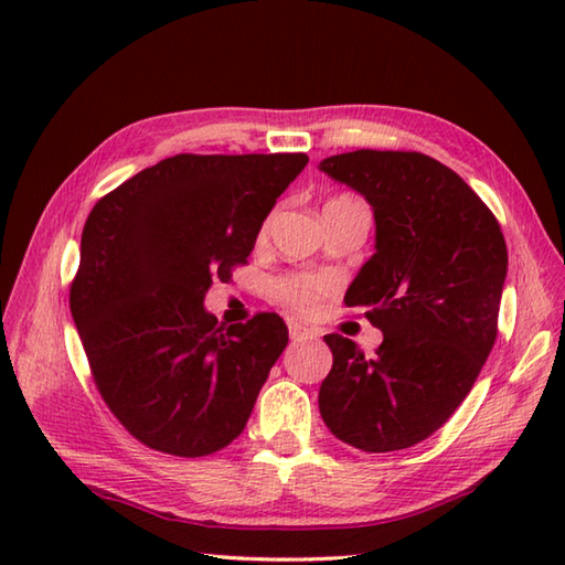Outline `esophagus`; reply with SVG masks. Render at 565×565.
Wrapping results in <instances>:
<instances>
[{"instance_id":"esophagus-1","label":"esophagus","mask_w":565,"mask_h":565,"mask_svg":"<svg viewBox=\"0 0 565 565\" xmlns=\"http://www.w3.org/2000/svg\"><path fill=\"white\" fill-rule=\"evenodd\" d=\"M289 330H291V340H313L316 338L313 330L298 326V322H291Z\"/></svg>"}]
</instances>
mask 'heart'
<instances>
[{"mask_svg":"<svg viewBox=\"0 0 565 565\" xmlns=\"http://www.w3.org/2000/svg\"><path fill=\"white\" fill-rule=\"evenodd\" d=\"M281 296L284 301H289L291 306L308 310L313 308V303L318 301V296L326 291V284L318 279H289L281 284Z\"/></svg>","mask_w":565,"mask_h":565,"instance_id":"b5f03b06","label":"heart"}]
</instances>
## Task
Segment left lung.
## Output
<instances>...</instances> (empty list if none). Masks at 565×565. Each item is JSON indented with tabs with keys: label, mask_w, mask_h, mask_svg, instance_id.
I'll return each instance as SVG.
<instances>
[{
	"label": "left lung",
	"mask_w": 565,
	"mask_h": 565,
	"mask_svg": "<svg viewBox=\"0 0 565 565\" xmlns=\"http://www.w3.org/2000/svg\"><path fill=\"white\" fill-rule=\"evenodd\" d=\"M320 172L362 194L376 252L344 294L383 332L374 359L326 334L332 369L318 407L354 449L398 451L454 415L498 334L508 247L495 215L449 167L423 152L332 154Z\"/></svg>",
	"instance_id": "1"
}]
</instances>
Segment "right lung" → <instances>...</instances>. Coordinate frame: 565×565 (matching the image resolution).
Segmentation results:
<instances>
[{"mask_svg": "<svg viewBox=\"0 0 565 565\" xmlns=\"http://www.w3.org/2000/svg\"><path fill=\"white\" fill-rule=\"evenodd\" d=\"M303 152L174 154L92 209L70 310L97 388L121 425L174 456L245 429L289 330L274 313L218 326L203 306L255 249Z\"/></svg>", "mask_w": 565, "mask_h": 565, "instance_id": "1", "label": "right lung"}]
</instances>
